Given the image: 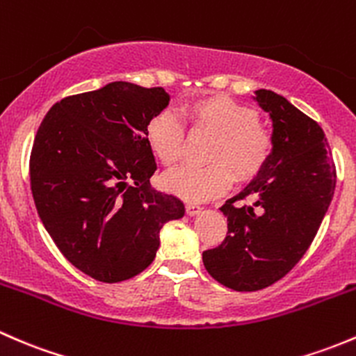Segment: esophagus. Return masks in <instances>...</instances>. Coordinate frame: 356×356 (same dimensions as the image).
<instances>
[{
    "instance_id": "1",
    "label": "esophagus",
    "mask_w": 356,
    "mask_h": 356,
    "mask_svg": "<svg viewBox=\"0 0 356 356\" xmlns=\"http://www.w3.org/2000/svg\"><path fill=\"white\" fill-rule=\"evenodd\" d=\"M202 212V207L197 204H186V214L188 216H197Z\"/></svg>"
}]
</instances>
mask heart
Wrapping results in <instances>:
<instances>
[{"label":"heart","mask_w":356,"mask_h":356,"mask_svg":"<svg viewBox=\"0 0 356 356\" xmlns=\"http://www.w3.org/2000/svg\"><path fill=\"white\" fill-rule=\"evenodd\" d=\"M193 134L214 135L209 145L205 168L181 166L163 177L168 192L204 202L228 192L233 178L254 179L273 154V135L259 123L257 109L225 94H209L179 108ZM145 138L156 159L175 166L185 149V128L173 111L156 115L145 128Z\"/></svg>","instance_id":"1"}]
</instances>
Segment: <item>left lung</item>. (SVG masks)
<instances>
[{
    "label": "left lung",
    "instance_id": "1",
    "mask_svg": "<svg viewBox=\"0 0 356 356\" xmlns=\"http://www.w3.org/2000/svg\"><path fill=\"white\" fill-rule=\"evenodd\" d=\"M273 122L264 170L221 207L228 234L202 254L207 273L234 291H257L286 276L309 250L336 188V168L317 122L273 90H255ZM236 200L247 204L234 206Z\"/></svg>",
    "mask_w": 356,
    "mask_h": 356
}]
</instances>
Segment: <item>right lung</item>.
Returning <instances> with one entry per match:
<instances>
[{"instance_id":"right-lung-1","label":"right lung","mask_w":356,"mask_h":356,"mask_svg":"<svg viewBox=\"0 0 356 356\" xmlns=\"http://www.w3.org/2000/svg\"><path fill=\"white\" fill-rule=\"evenodd\" d=\"M170 104L163 87L111 82L61 99L44 116L31 154V188L44 228L79 270L102 283L140 274L159 232L185 216L151 186L145 128Z\"/></svg>"}]
</instances>
